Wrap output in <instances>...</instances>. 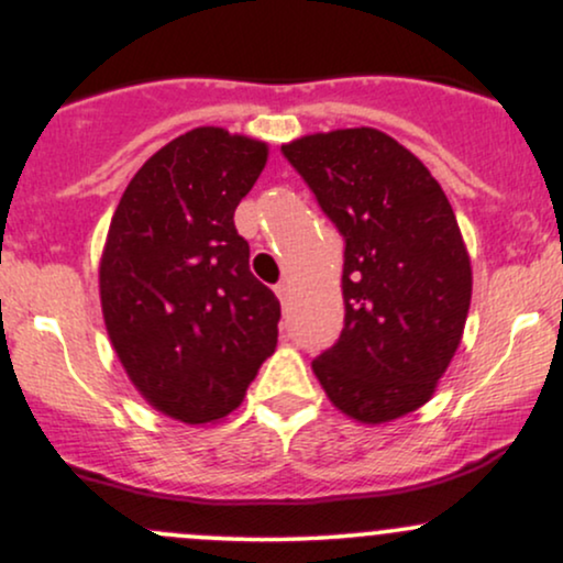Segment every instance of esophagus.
<instances>
[{
	"instance_id": "1",
	"label": "esophagus",
	"mask_w": 563,
	"mask_h": 563,
	"mask_svg": "<svg viewBox=\"0 0 563 563\" xmlns=\"http://www.w3.org/2000/svg\"><path fill=\"white\" fill-rule=\"evenodd\" d=\"M275 294H277V299L286 303V301H288V286H286V283H277Z\"/></svg>"
}]
</instances>
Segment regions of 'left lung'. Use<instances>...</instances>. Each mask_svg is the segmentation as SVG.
Segmentation results:
<instances>
[{
    "label": "left lung",
    "mask_w": 563,
    "mask_h": 563,
    "mask_svg": "<svg viewBox=\"0 0 563 563\" xmlns=\"http://www.w3.org/2000/svg\"><path fill=\"white\" fill-rule=\"evenodd\" d=\"M344 238V328L312 360L328 399L386 423L431 399L461 344L471 260L431 172L378 129H335L283 145Z\"/></svg>",
    "instance_id": "1"
}]
</instances>
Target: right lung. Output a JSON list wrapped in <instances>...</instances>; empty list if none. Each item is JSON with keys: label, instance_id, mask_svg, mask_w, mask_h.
Here are the masks:
<instances>
[{"label": "right lung", "instance_id": "obj_1", "mask_svg": "<svg viewBox=\"0 0 563 563\" xmlns=\"http://www.w3.org/2000/svg\"><path fill=\"white\" fill-rule=\"evenodd\" d=\"M264 164V142L198 126L142 164L111 219L108 335L142 397L183 423L235 410L277 346L280 301L232 219Z\"/></svg>", "mask_w": 563, "mask_h": 563}]
</instances>
